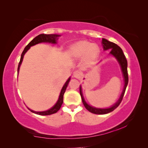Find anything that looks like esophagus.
Instances as JSON below:
<instances>
[{"instance_id": "esophagus-1", "label": "esophagus", "mask_w": 148, "mask_h": 148, "mask_svg": "<svg viewBox=\"0 0 148 148\" xmlns=\"http://www.w3.org/2000/svg\"><path fill=\"white\" fill-rule=\"evenodd\" d=\"M81 72L79 71H75L73 73V76L74 77H76V78H79L81 76Z\"/></svg>"}]
</instances>
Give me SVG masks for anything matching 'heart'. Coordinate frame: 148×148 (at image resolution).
<instances>
[{
  "label": "heart",
  "instance_id": "obj_1",
  "mask_svg": "<svg viewBox=\"0 0 148 148\" xmlns=\"http://www.w3.org/2000/svg\"><path fill=\"white\" fill-rule=\"evenodd\" d=\"M99 53V47L97 44L83 40L72 44L69 50V56L72 59H79L84 57L86 61L88 63L96 61Z\"/></svg>",
  "mask_w": 148,
  "mask_h": 148
}]
</instances>
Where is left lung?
Returning <instances> with one entry per match:
<instances>
[{"label": "left lung", "mask_w": 148, "mask_h": 148, "mask_svg": "<svg viewBox=\"0 0 148 148\" xmlns=\"http://www.w3.org/2000/svg\"><path fill=\"white\" fill-rule=\"evenodd\" d=\"M102 45L104 51L111 49L110 54L112 55V56H113L115 58L117 59V61H118L120 66H121L123 76L124 87H123V91L121 92V95H120V97L118 99V101H117L116 103L113 105V106H112L110 108H95L92 106H90L89 104L87 103L84 98L83 94H82V86H79L80 95H81L82 102H83L84 106L86 107V108L88 110V111L91 112V113L95 114H99V115L108 114L110 112L114 111V110L119 106L122 101L123 97L124 96L125 90H126L127 84H128V82H129L128 72H127V61L121 47L117 46V45L115 43L110 42L105 38H102Z\"/></svg>", "instance_id": "8db88e82"}]
</instances>
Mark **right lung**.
<instances>
[{
    "label": "right lung",
    "instance_id": "1",
    "mask_svg": "<svg viewBox=\"0 0 148 148\" xmlns=\"http://www.w3.org/2000/svg\"><path fill=\"white\" fill-rule=\"evenodd\" d=\"M61 35L59 34H39L38 36L35 37V38L29 42V44L25 47V49L23 50V51L22 52L21 56V59H20V61L19 62L18 64V68H17V73H19V68L20 66L22 63V61H23V57L25 56V54L26 53V52L28 51V50L30 49V47L31 46H33L34 45L38 44L39 43H42V42H47V43H51V44H57V41L58 40V37H59ZM70 80H71V77L67 79V81L65 82L64 85L62 87V88L61 91V92H60L59 99L57 100V102L54 106L51 108L46 110V111H43V112H36L34 111V110L29 109L28 108V109L30 110V111L32 112V113H34L38 115H40V116H48V115H51L56 113L59 111V110L61 108L62 104L63 103V95L65 91H66V89L68 85L69 84Z\"/></svg>",
    "mask_w": 148,
    "mask_h": 148
}]
</instances>
